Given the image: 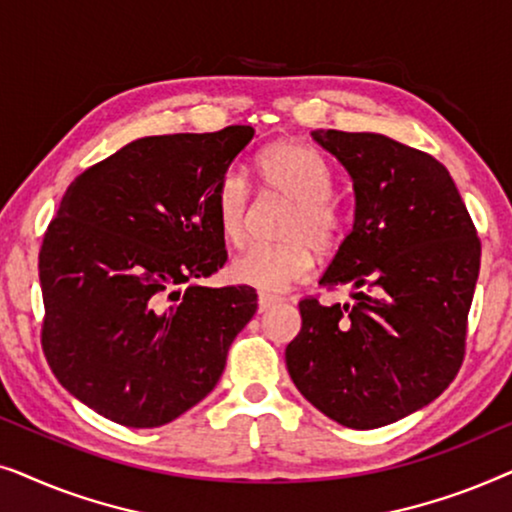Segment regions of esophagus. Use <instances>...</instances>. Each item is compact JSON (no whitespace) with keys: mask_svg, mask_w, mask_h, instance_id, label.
Returning <instances> with one entry per match:
<instances>
[{"mask_svg":"<svg viewBox=\"0 0 512 512\" xmlns=\"http://www.w3.org/2000/svg\"><path fill=\"white\" fill-rule=\"evenodd\" d=\"M279 300H282L279 296H270V293H261V296H258V312L270 310V307L277 305Z\"/></svg>","mask_w":512,"mask_h":512,"instance_id":"34e87169","label":"esophagus"}]
</instances>
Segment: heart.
Listing matches in <instances>:
<instances>
[{
	"instance_id": "heart-1",
	"label": "heart",
	"mask_w": 512,
	"mask_h": 512,
	"mask_svg": "<svg viewBox=\"0 0 512 512\" xmlns=\"http://www.w3.org/2000/svg\"><path fill=\"white\" fill-rule=\"evenodd\" d=\"M258 172L270 191L293 202L286 216L282 244H249L233 256L228 275L233 282L258 291H284L310 275L314 249L328 251L338 242L342 216L335 205L333 174L317 151L303 144H277L258 158ZM212 205L221 235L237 244L247 233L249 186L240 170L228 167L216 181Z\"/></svg>"
}]
</instances>
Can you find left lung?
I'll list each match as a JSON object with an SVG mask.
<instances>
[{
	"instance_id": "1",
	"label": "left lung",
	"mask_w": 512,
	"mask_h": 512,
	"mask_svg": "<svg viewBox=\"0 0 512 512\" xmlns=\"http://www.w3.org/2000/svg\"><path fill=\"white\" fill-rule=\"evenodd\" d=\"M354 186V226L321 286L354 303L300 300L286 368L333 422L377 429L450 387L464 361L480 240L450 172L377 132L314 130Z\"/></svg>"
}]
</instances>
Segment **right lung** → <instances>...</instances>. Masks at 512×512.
<instances>
[{"label": "right lung", "instance_id": "right-lung-1", "mask_svg": "<svg viewBox=\"0 0 512 512\" xmlns=\"http://www.w3.org/2000/svg\"><path fill=\"white\" fill-rule=\"evenodd\" d=\"M251 137V125L142 137L69 184L39 251L41 345L97 415L153 429L219 382L258 296L198 282L228 258L212 191Z\"/></svg>", "mask_w": 512, "mask_h": 512}]
</instances>
